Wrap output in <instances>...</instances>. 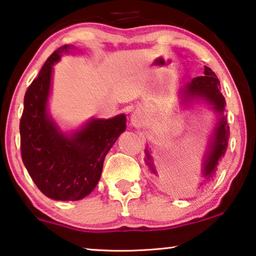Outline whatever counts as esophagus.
<instances>
[{
    "label": "esophagus",
    "instance_id": "esophagus-1",
    "mask_svg": "<svg viewBox=\"0 0 256 256\" xmlns=\"http://www.w3.org/2000/svg\"><path fill=\"white\" fill-rule=\"evenodd\" d=\"M132 124L135 126V127H141L143 124V115L141 112H135L132 115Z\"/></svg>",
    "mask_w": 256,
    "mask_h": 256
}]
</instances>
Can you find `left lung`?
Segmentation results:
<instances>
[{
    "label": "left lung",
    "mask_w": 256,
    "mask_h": 256,
    "mask_svg": "<svg viewBox=\"0 0 256 256\" xmlns=\"http://www.w3.org/2000/svg\"><path fill=\"white\" fill-rule=\"evenodd\" d=\"M185 94L188 96L202 98L211 104L213 110L220 115L219 122L216 124V130L213 132V138L210 144L208 156L204 160V176L206 178H212L218 166L219 160H222L227 148V140L230 135V127L227 124L226 116H224L222 112L225 110V98L220 92V82L216 78V73L208 66H204V76H196L185 87ZM146 155V164H148L152 172H156L155 168L152 163V158L148 152Z\"/></svg>",
    "instance_id": "1"
}]
</instances>
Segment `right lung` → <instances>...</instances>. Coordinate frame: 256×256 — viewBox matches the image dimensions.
Wrapping results in <instances>:
<instances>
[{
    "label": "right lung",
    "mask_w": 256,
    "mask_h": 256,
    "mask_svg": "<svg viewBox=\"0 0 256 256\" xmlns=\"http://www.w3.org/2000/svg\"><path fill=\"white\" fill-rule=\"evenodd\" d=\"M57 48L28 87L20 121V155L37 188L54 200H79L96 186L104 157L126 129L124 114L113 118H94L72 136L59 132L46 113L52 65L62 52Z\"/></svg>",
    "instance_id": "obj_1"
}]
</instances>
